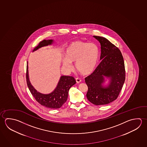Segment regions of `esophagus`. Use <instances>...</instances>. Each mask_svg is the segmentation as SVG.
Returning <instances> with one entry per match:
<instances>
[{"instance_id": "1", "label": "esophagus", "mask_w": 147, "mask_h": 147, "mask_svg": "<svg viewBox=\"0 0 147 147\" xmlns=\"http://www.w3.org/2000/svg\"><path fill=\"white\" fill-rule=\"evenodd\" d=\"M76 82L77 83H80V82H81V80L80 79V78H76Z\"/></svg>"}]
</instances>
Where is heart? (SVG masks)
Instances as JSON below:
<instances>
[{"mask_svg":"<svg viewBox=\"0 0 147 147\" xmlns=\"http://www.w3.org/2000/svg\"><path fill=\"white\" fill-rule=\"evenodd\" d=\"M66 59L63 65L69 70H72V62H75V67L78 72L84 75L92 73L98 65L99 49L94 43L73 42L66 49Z\"/></svg>","mask_w":147,"mask_h":147,"instance_id":"heart-1","label":"heart"}]
</instances>
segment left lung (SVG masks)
Returning a JSON list of instances; mask_svg holds the SVG:
<instances>
[{
    "mask_svg": "<svg viewBox=\"0 0 147 147\" xmlns=\"http://www.w3.org/2000/svg\"><path fill=\"white\" fill-rule=\"evenodd\" d=\"M100 44L101 62L91 74L85 78L88 88L87 98L95 105H106L118 98L125 79L123 58L120 51L107 39L93 36ZM110 80L103 86L105 77Z\"/></svg>",
    "mask_w": 147,
    "mask_h": 147,
    "instance_id": "1",
    "label": "left lung"
}]
</instances>
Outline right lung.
I'll list each match as a JSON object with an SVG mask.
<instances>
[{"label": "right lung", "instance_id": "obj_1", "mask_svg": "<svg viewBox=\"0 0 147 147\" xmlns=\"http://www.w3.org/2000/svg\"><path fill=\"white\" fill-rule=\"evenodd\" d=\"M53 42V40H44L39 43V45L34 49L33 52L42 47L51 45ZM28 68L27 61L26 70L27 84L36 100L42 105L47 108L52 109L60 108L67 100L68 92L70 88L76 84L74 78L70 76H61L55 89L51 93L45 94L38 92L31 85L29 79Z\"/></svg>", "mask_w": 147, "mask_h": 147}]
</instances>
